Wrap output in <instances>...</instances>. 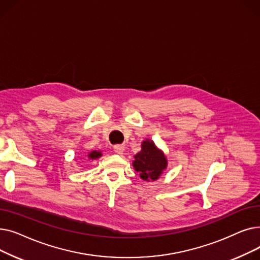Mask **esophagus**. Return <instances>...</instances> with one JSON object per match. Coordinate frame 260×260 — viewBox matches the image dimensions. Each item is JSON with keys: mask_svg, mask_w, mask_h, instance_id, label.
I'll list each match as a JSON object with an SVG mask.
<instances>
[{"mask_svg": "<svg viewBox=\"0 0 260 260\" xmlns=\"http://www.w3.org/2000/svg\"><path fill=\"white\" fill-rule=\"evenodd\" d=\"M114 152L117 153V154H123V153H124V146L120 145V144L115 145L114 146Z\"/></svg>", "mask_w": 260, "mask_h": 260, "instance_id": "1", "label": "esophagus"}]
</instances>
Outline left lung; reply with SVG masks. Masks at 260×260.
Here are the masks:
<instances>
[{
	"mask_svg": "<svg viewBox=\"0 0 260 260\" xmlns=\"http://www.w3.org/2000/svg\"><path fill=\"white\" fill-rule=\"evenodd\" d=\"M134 157L133 167L144 181L157 180L168 167V160L165 153L149 139L141 143V151Z\"/></svg>",
	"mask_w": 260,
	"mask_h": 260,
	"instance_id": "obj_1",
	"label": "left lung"
}]
</instances>
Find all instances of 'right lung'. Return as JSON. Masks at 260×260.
Returning <instances> with one entry per match:
<instances>
[{"mask_svg": "<svg viewBox=\"0 0 260 260\" xmlns=\"http://www.w3.org/2000/svg\"><path fill=\"white\" fill-rule=\"evenodd\" d=\"M102 156V153L101 152H98V151H91L88 155H87V157L89 158V160L91 159V160H94V159H98V158H100Z\"/></svg>", "mask_w": 260, "mask_h": 260, "instance_id": "obj_1", "label": "right lung"}]
</instances>
